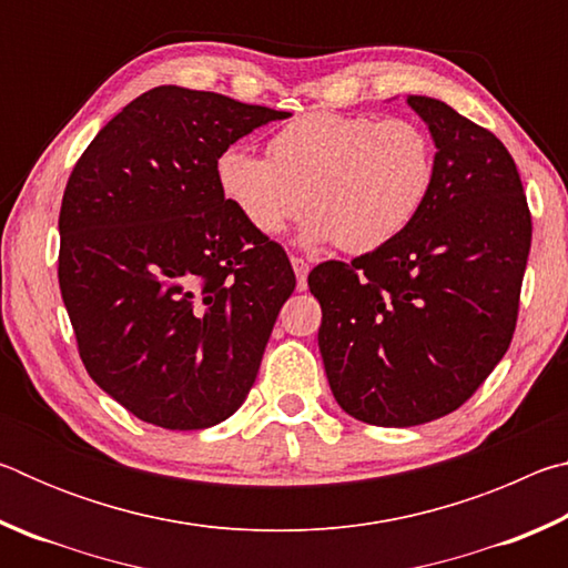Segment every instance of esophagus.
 <instances>
[{"label":"esophagus","mask_w":568,"mask_h":568,"mask_svg":"<svg viewBox=\"0 0 568 568\" xmlns=\"http://www.w3.org/2000/svg\"><path fill=\"white\" fill-rule=\"evenodd\" d=\"M293 263V271L297 277V291H305L307 287V271H311V263L303 261V257H291Z\"/></svg>","instance_id":"obj_1"}]
</instances>
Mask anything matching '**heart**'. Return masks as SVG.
<instances>
[{
    "label": "heart",
    "mask_w": 568,
    "mask_h": 568,
    "mask_svg": "<svg viewBox=\"0 0 568 568\" xmlns=\"http://www.w3.org/2000/svg\"><path fill=\"white\" fill-rule=\"evenodd\" d=\"M267 155L240 145L217 155V187L235 213L275 237L313 207L301 243L348 253L400 237L436 185L434 138L406 118L307 112L273 134Z\"/></svg>",
    "instance_id": "b5f03b06"
}]
</instances>
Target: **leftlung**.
<instances>
[{
	"label": "left lung",
	"instance_id": "obj_1",
	"mask_svg": "<svg viewBox=\"0 0 568 568\" xmlns=\"http://www.w3.org/2000/svg\"><path fill=\"white\" fill-rule=\"evenodd\" d=\"M436 145V185L406 233L307 275L331 390L348 416L408 428L474 396L514 338L531 247L516 162L494 132L408 94Z\"/></svg>",
	"mask_w": 568,
	"mask_h": 568
}]
</instances>
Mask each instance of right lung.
Wrapping results in <instances>:
<instances>
[{
	"label": "right lung",
	"mask_w": 568,
	"mask_h": 568,
	"mask_svg": "<svg viewBox=\"0 0 568 568\" xmlns=\"http://www.w3.org/2000/svg\"><path fill=\"white\" fill-rule=\"evenodd\" d=\"M291 118L162 84L82 152L60 210V291L84 368L170 430L225 420L253 388L295 273L223 197L215 160Z\"/></svg>",
	"instance_id": "1"
}]
</instances>
